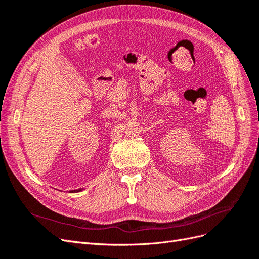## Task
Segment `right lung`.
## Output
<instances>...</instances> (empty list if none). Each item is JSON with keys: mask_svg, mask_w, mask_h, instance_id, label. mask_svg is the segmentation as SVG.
<instances>
[{"mask_svg": "<svg viewBox=\"0 0 259 259\" xmlns=\"http://www.w3.org/2000/svg\"><path fill=\"white\" fill-rule=\"evenodd\" d=\"M82 190H83V189H77V190H74V191L72 190V192H80V191H82Z\"/></svg>", "mask_w": 259, "mask_h": 259, "instance_id": "obj_1", "label": "right lung"}]
</instances>
